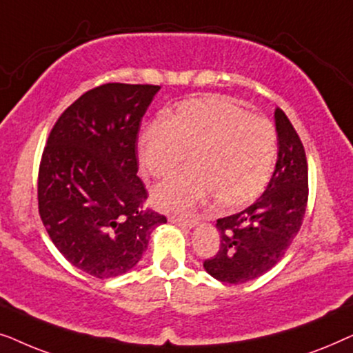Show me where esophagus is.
Here are the masks:
<instances>
[{
  "label": "esophagus",
  "instance_id": "esophagus-1",
  "mask_svg": "<svg viewBox=\"0 0 353 353\" xmlns=\"http://www.w3.org/2000/svg\"><path fill=\"white\" fill-rule=\"evenodd\" d=\"M170 221L180 226H186V228H194V226L199 223L197 219H183V216H170Z\"/></svg>",
  "mask_w": 353,
  "mask_h": 353
}]
</instances>
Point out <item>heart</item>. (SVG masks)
Listing matches in <instances>:
<instances>
[{"instance_id":"heart-1","label":"heart","mask_w":353,"mask_h":353,"mask_svg":"<svg viewBox=\"0 0 353 353\" xmlns=\"http://www.w3.org/2000/svg\"><path fill=\"white\" fill-rule=\"evenodd\" d=\"M186 154L191 165L154 191L159 209L185 214L207 194L219 209H241L270 180L276 132L270 120L221 98L185 101L143 130L139 165L152 178H165Z\"/></svg>"}]
</instances>
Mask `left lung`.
<instances>
[{
	"mask_svg": "<svg viewBox=\"0 0 353 353\" xmlns=\"http://www.w3.org/2000/svg\"><path fill=\"white\" fill-rule=\"evenodd\" d=\"M278 161L263 194L239 214L216 220L220 249L204 260L221 283L241 284L272 270L292 244L308 201L305 149L281 109L274 110Z\"/></svg>",
	"mask_w": 353,
	"mask_h": 353,
	"instance_id": "left-lung-1",
	"label": "left lung"
}]
</instances>
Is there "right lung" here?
I'll return each instance as SVG.
<instances>
[{"mask_svg":"<svg viewBox=\"0 0 353 353\" xmlns=\"http://www.w3.org/2000/svg\"><path fill=\"white\" fill-rule=\"evenodd\" d=\"M157 85L105 83L52 127L38 170V212L59 252L99 279L132 270L167 219L144 205L138 132Z\"/></svg>","mask_w":353,"mask_h":353,"instance_id":"obj_1","label":"right lung"}]
</instances>
